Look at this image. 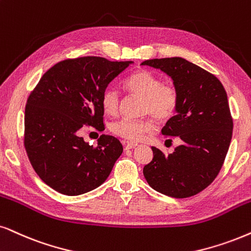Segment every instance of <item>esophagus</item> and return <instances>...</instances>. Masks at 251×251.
Here are the masks:
<instances>
[{"mask_svg":"<svg viewBox=\"0 0 251 251\" xmlns=\"http://www.w3.org/2000/svg\"><path fill=\"white\" fill-rule=\"evenodd\" d=\"M136 146H138V144H136V142H128V144L125 146V149H132V148L136 147Z\"/></svg>","mask_w":251,"mask_h":251,"instance_id":"34e87169","label":"esophagus"}]
</instances>
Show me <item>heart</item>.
Segmentation results:
<instances>
[{
  "instance_id": "b5f03b06",
  "label": "heart",
  "mask_w": 251,
  "mask_h": 251,
  "mask_svg": "<svg viewBox=\"0 0 251 251\" xmlns=\"http://www.w3.org/2000/svg\"><path fill=\"white\" fill-rule=\"evenodd\" d=\"M128 94L142 98L141 112L151 115L158 122H166L175 115L178 106V91L173 84H164L162 78L154 73L140 69L132 73L123 82ZM102 106L107 115H116L120 106V94L109 85L102 93ZM155 124L151 118H123L113 123L111 131L126 140L138 141L154 131Z\"/></svg>"
}]
</instances>
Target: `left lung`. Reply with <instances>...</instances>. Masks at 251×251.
Here are the masks:
<instances>
[{
    "label": "left lung",
    "instance_id": "8db88e82",
    "mask_svg": "<svg viewBox=\"0 0 251 251\" xmlns=\"http://www.w3.org/2000/svg\"><path fill=\"white\" fill-rule=\"evenodd\" d=\"M141 65L161 69L178 91L176 115L162 128L183 145L166 156L151 147L154 157L144 176L156 191L173 198L195 196L218 176L229 148L233 119L224 85L205 69L183 58L146 60Z\"/></svg>",
    "mask_w": 251,
    "mask_h": 251
}]
</instances>
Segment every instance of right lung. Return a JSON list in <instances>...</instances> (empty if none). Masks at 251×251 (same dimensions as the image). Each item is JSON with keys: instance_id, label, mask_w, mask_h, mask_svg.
Segmentation results:
<instances>
[{"instance_id": "1", "label": "right lung", "mask_w": 251, "mask_h": 251, "mask_svg": "<svg viewBox=\"0 0 251 251\" xmlns=\"http://www.w3.org/2000/svg\"><path fill=\"white\" fill-rule=\"evenodd\" d=\"M133 61L100 56L63 60L50 68L27 98L24 146L40 179L66 196H78L105 182L123 146L102 134L93 147L78 135L90 125L103 131L102 93Z\"/></svg>"}]
</instances>
